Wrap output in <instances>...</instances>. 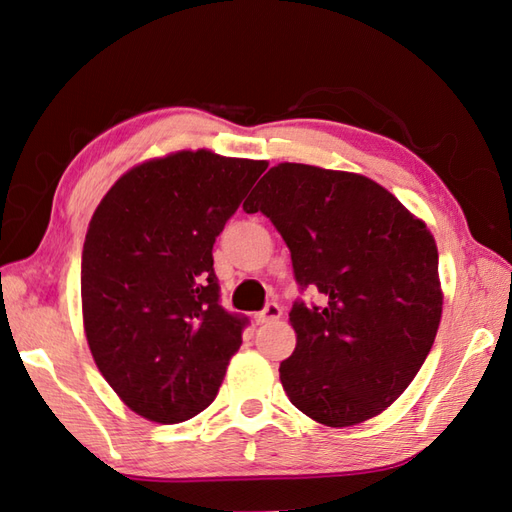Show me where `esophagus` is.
I'll use <instances>...</instances> for the list:
<instances>
[{
    "label": "esophagus",
    "instance_id": "obj_1",
    "mask_svg": "<svg viewBox=\"0 0 512 512\" xmlns=\"http://www.w3.org/2000/svg\"><path fill=\"white\" fill-rule=\"evenodd\" d=\"M280 315H282V308L276 302H269L263 310H260V313L254 315V321L256 323H269V321L280 319Z\"/></svg>",
    "mask_w": 512,
    "mask_h": 512
}]
</instances>
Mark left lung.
I'll return each instance as SVG.
<instances>
[{
    "label": "left lung",
    "instance_id": "1",
    "mask_svg": "<svg viewBox=\"0 0 512 512\" xmlns=\"http://www.w3.org/2000/svg\"><path fill=\"white\" fill-rule=\"evenodd\" d=\"M291 252L295 352L280 380L295 408L345 428L380 415L413 382L439 330V252L426 223L373 180L297 162L271 167L243 204Z\"/></svg>",
    "mask_w": 512,
    "mask_h": 512
}]
</instances>
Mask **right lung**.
<instances>
[{
  "label": "right lung",
  "mask_w": 512,
  "mask_h": 512,
  "mask_svg": "<svg viewBox=\"0 0 512 512\" xmlns=\"http://www.w3.org/2000/svg\"><path fill=\"white\" fill-rule=\"evenodd\" d=\"M265 160L208 149L130 169L99 202L82 252L84 332L134 413L180 423L217 397L249 319L219 304L213 245Z\"/></svg>",
  "instance_id": "right-lung-1"
}]
</instances>
